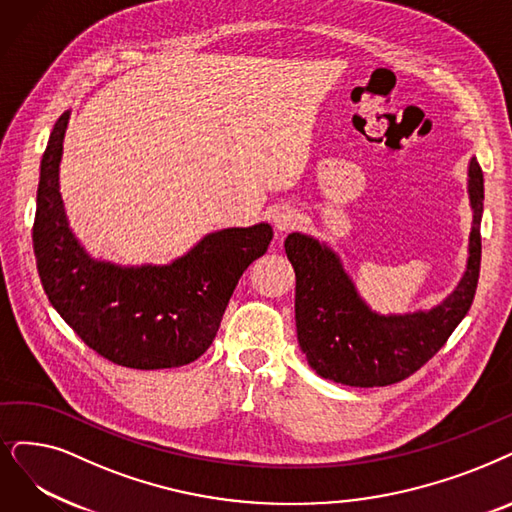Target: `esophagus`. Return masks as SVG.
Here are the masks:
<instances>
[{
	"label": "esophagus",
	"mask_w": 512,
	"mask_h": 512,
	"mask_svg": "<svg viewBox=\"0 0 512 512\" xmlns=\"http://www.w3.org/2000/svg\"><path fill=\"white\" fill-rule=\"evenodd\" d=\"M273 222L277 231H290L300 222V214L292 208H281L273 214Z\"/></svg>",
	"instance_id": "obj_1"
}]
</instances>
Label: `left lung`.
Returning <instances> with one entry per match:
<instances>
[{"label":"left lung","instance_id":"obj_1","mask_svg":"<svg viewBox=\"0 0 512 512\" xmlns=\"http://www.w3.org/2000/svg\"><path fill=\"white\" fill-rule=\"evenodd\" d=\"M473 231L466 271L441 304L410 315H378L367 309L340 258L317 239L292 233L285 254L296 273L298 344L313 370L346 386H386L405 380L435 357L473 304L481 269L483 172L468 166Z\"/></svg>","mask_w":512,"mask_h":512}]
</instances>
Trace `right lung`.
<instances>
[{"instance_id": "1", "label": "right lung", "mask_w": 512, "mask_h": 512, "mask_svg": "<svg viewBox=\"0 0 512 512\" xmlns=\"http://www.w3.org/2000/svg\"><path fill=\"white\" fill-rule=\"evenodd\" d=\"M69 111L42 157L33 250L44 292L92 351L134 370H166L210 349L243 271L267 252L273 229H222L166 267H117L86 254L69 229L58 163Z\"/></svg>"}]
</instances>
